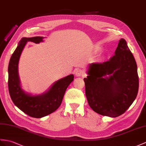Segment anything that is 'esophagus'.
Wrapping results in <instances>:
<instances>
[{"mask_svg":"<svg viewBox=\"0 0 146 146\" xmlns=\"http://www.w3.org/2000/svg\"><path fill=\"white\" fill-rule=\"evenodd\" d=\"M75 74L77 77H80L84 75V71L82 70L81 69H77L75 71Z\"/></svg>","mask_w":146,"mask_h":146,"instance_id":"esophagus-1","label":"esophagus"}]
</instances>
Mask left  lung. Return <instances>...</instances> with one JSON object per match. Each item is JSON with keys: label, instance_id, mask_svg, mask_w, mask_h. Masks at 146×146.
I'll return each instance as SVG.
<instances>
[{"label": "left lung", "instance_id": "8db88e82", "mask_svg": "<svg viewBox=\"0 0 146 146\" xmlns=\"http://www.w3.org/2000/svg\"><path fill=\"white\" fill-rule=\"evenodd\" d=\"M84 78L85 95L91 108L110 117L123 115L136 99L139 90L137 64L126 41L121 39L115 54L104 62L89 66ZM110 75L109 78H105Z\"/></svg>", "mask_w": 146, "mask_h": 146}]
</instances>
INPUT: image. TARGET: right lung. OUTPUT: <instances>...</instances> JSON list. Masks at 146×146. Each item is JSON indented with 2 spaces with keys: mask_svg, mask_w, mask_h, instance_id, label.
I'll use <instances>...</instances> for the list:
<instances>
[{
  "mask_svg": "<svg viewBox=\"0 0 146 146\" xmlns=\"http://www.w3.org/2000/svg\"><path fill=\"white\" fill-rule=\"evenodd\" d=\"M42 37L23 38L10 59L8 72L9 94L13 104L27 115L40 118L55 111L61 105L67 88L74 80L70 75L57 81L46 94L39 96L26 94L21 89L18 74V64L20 56L26 43L29 41L40 43Z\"/></svg>",
  "mask_w": 146,
  "mask_h": 146,
  "instance_id": "add662e5",
  "label": "right lung"
}]
</instances>
